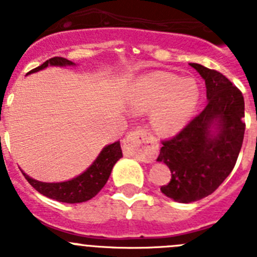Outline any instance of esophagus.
Instances as JSON below:
<instances>
[{
	"label": "esophagus",
	"mask_w": 257,
	"mask_h": 257,
	"mask_svg": "<svg viewBox=\"0 0 257 257\" xmlns=\"http://www.w3.org/2000/svg\"><path fill=\"white\" fill-rule=\"evenodd\" d=\"M157 151H158V144L144 127H139L131 131L123 140L124 153L135 157L136 160L143 162L154 161Z\"/></svg>",
	"instance_id": "34e87169"
}]
</instances>
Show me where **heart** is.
<instances>
[{"mask_svg": "<svg viewBox=\"0 0 257 257\" xmlns=\"http://www.w3.org/2000/svg\"><path fill=\"white\" fill-rule=\"evenodd\" d=\"M198 86L192 78H180L167 72L143 77L130 96L135 112H152V124L161 134L183 128L198 103Z\"/></svg>", "mask_w": 257, "mask_h": 257, "instance_id": "heart-1", "label": "heart"}]
</instances>
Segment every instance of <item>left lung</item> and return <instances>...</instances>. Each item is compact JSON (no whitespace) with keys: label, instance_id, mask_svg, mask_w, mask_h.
Returning <instances> with one entry per match:
<instances>
[{"label":"left lung","instance_id":"1","mask_svg":"<svg viewBox=\"0 0 257 257\" xmlns=\"http://www.w3.org/2000/svg\"><path fill=\"white\" fill-rule=\"evenodd\" d=\"M190 65L205 79L207 105L178 135L163 140L157 158L171 171V180L161 192L181 203L210 196L228 178L246 128L242 92L217 70Z\"/></svg>","mask_w":257,"mask_h":257}]
</instances>
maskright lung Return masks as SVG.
Segmentation results:
<instances>
[{
	"instance_id": "1",
	"label": "right lung",
	"mask_w": 257,
	"mask_h": 257,
	"mask_svg": "<svg viewBox=\"0 0 257 257\" xmlns=\"http://www.w3.org/2000/svg\"><path fill=\"white\" fill-rule=\"evenodd\" d=\"M49 65H59V67H72L76 65L73 61L68 60L65 58H51L46 60L42 65L32 69L29 73H35L41 69H45ZM122 157V149L119 142H115L110 145H106L105 148L100 152L96 160L94 161L90 167L83 174L72 180L63 181V183H42V181L35 180L29 178L28 175L24 174V178L28 180L32 187L35 188L41 194L46 196L47 198L55 199L64 203H81L91 199L97 193L103 189L105 183L108 181L113 166L115 165Z\"/></svg>"
}]
</instances>
